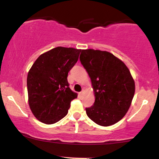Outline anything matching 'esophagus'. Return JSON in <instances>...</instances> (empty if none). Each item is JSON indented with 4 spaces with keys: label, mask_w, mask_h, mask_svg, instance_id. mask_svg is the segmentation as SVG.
I'll return each instance as SVG.
<instances>
[{
    "label": "esophagus",
    "mask_w": 159,
    "mask_h": 159,
    "mask_svg": "<svg viewBox=\"0 0 159 159\" xmlns=\"http://www.w3.org/2000/svg\"><path fill=\"white\" fill-rule=\"evenodd\" d=\"M84 90H82V91H81V92H80L79 95H80V96H82L83 94H84Z\"/></svg>",
    "instance_id": "34e87169"
}]
</instances>
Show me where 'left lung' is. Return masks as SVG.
<instances>
[{
    "label": "left lung",
    "instance_id": "1",
    "mask_svg": "<svg viewBox=\"0 0 159 159\" xmlns=\"http://www.w3.org/2000/svg\"><path fill=\"white\" fill-rule=\"evenodd\" d=\"M80 61L95 96L93 106L86 108L87 115L100 126L115 125L128 112L135 93L128 68L112 53L93 49L81 50Z\"/></svg>",
    "mask_w": 159,
    "mask_h": 159
}]
</instances>
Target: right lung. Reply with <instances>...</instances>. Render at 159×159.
Returning a JSON list of instances; mask_svg holds the SVG:
<instances>
[{
  "mask_svg": "<svg viewBox=\"0 0 159 159\" xmlns=\"http://www.w3.org/2000/svg\"><path fill=\"white\" fill-rule=\"evenodd\" d=\"M81 50L57 47L41 54L27 76L29 105L41 122L52 125L64 118L78 94L69 88L68 73Z\"/></svg>",
  "mask_w": 159,
  "mask_h": 159,
  "instance_id": "add662e5",
  "label": "right lung"
}]
</instances>
